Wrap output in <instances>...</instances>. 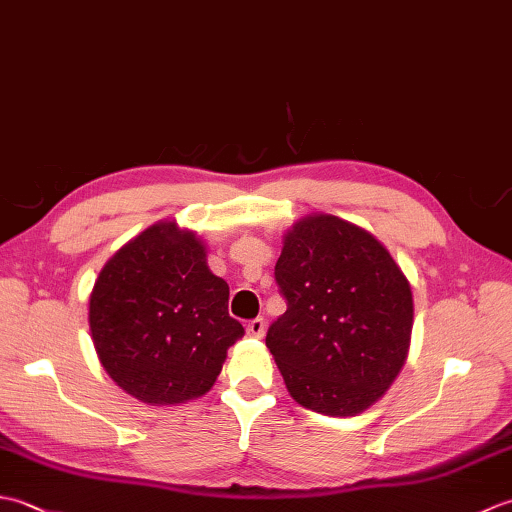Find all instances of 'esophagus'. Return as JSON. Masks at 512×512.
<instances>
[{"label":"esophagus","instance_id":"esophagus-1","mask_svg":"<svg viewBox=\"0 0 512 512\" xmlns=\"http://www.w3.org/2000/svg\"><path fill=\"white\" fill-rule=\"evenodd\" d=\"M246 332H248V336H253V339H262L264 332H266V321H264V319L248 321Z\"/></svg>","mask_w":512,"mask_h":512}]
</instances>
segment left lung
I'll return each instance as SVG.
<instances>
[{
  "label": "left lung",
  "mask_w": 512,
  "mask_h": 512,
  "mask_svg": "<svg viewBox=\"0 0 512 512\" xmlns=\"http://www.w3.org/2000/svg\"><path fill=\"white\" fill-rule=\"evenodd\" d=\"M275 279L288 310L266 345L297 405L358 416L407 361L409 279L378 239L336 215L301 217L284 235Z\"/></svg>",
  "instance_id": "8db88e82"
}]
</instances>
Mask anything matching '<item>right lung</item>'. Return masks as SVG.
Segmentation results:
<instances>
[{
    "label": "right lung",
    "instance_id": "right-lung-1",
    "mask_svg": "<svg viewBox=\"0 0 512 512\" xmlns=\"http://www.w3.org/2000/svg\"><path fill=\"white\" fill-rule=\"evenodd\" d=\"M88 321L105 372L154 407L204 396L244 336L228 317V284L206 264L202 237L176 220L145 228L107 259Z\"/></svg>",
    "mask_w": 512,
    "mask_h": 512
}]
</instances>
